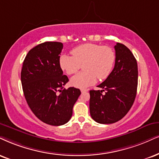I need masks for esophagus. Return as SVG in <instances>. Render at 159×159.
Segmentation results:
<instances>
[{
    "instance_id": "34e87169",
    "label": "esophagus",
    "mask_w": 159,
    "mask_h": 159,
    "mask_svg": "<svg viewBox=\"0 0 159 159\" xmlns=\"http://www.w3.org/2000/svg\"><path fill=\"white\" fill-rule=\"evenodd\" d=\"M86 91H88V89H81L82 93H83V92H86Z\"/></svg>"
}]
</instances>
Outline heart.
<instances>
[{"mask_svg": "<svg viewBox=\"0 0 159 159\" xmlns=\"http://www.w3.org/2000/svg\"><path fill=\"white\" fill-rule=\"evenodd\" d=\"M72 57L63 54L60 58V66L68 75L75 74L81 66L84 70L71 78L74 87L85 89L97 81L106 79L111 74L115 62L116 55L111 48L94 43H85L73 48Z\"/></svg>", "mask_w": 159, "mask_h": 159, "instance_id": "obj_1", "label": "heart"}]
</instances>
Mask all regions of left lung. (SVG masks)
I'll list each match as a JSON object with an SVG mask.
<instances>
[{
  "instance_id": "8db88e82",
  "label": "left lung",
  "mask_w": 159,
  "mask_h": 159,
  "mask_svg": "<svg viewBox=\"0 0 159 159\" xmlns=\"http://www.w3.org/2000/svg\"><path fill=\"white\" fill-rule=\"evenodd\" d=\"M114 68L103 83L102 90L90 91V113L100 124H112L123 118L134 102L138 85L136 58L125 45L114 46Z\"/></svg>"
}]
</instances>
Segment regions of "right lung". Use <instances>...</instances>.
Segmentation results:
<instances>
[{"label":"right lung","instance_id":"add662e5","mask_svg":"<svg viewBox=\"0 0 159 159\" xmlns=\"http://www.w3.org/2000/svg\"><path fill=\"white\" fill-rule=\"evenodd\" d=\"M63 45L45 42L29 51L21 70V83L27 104L33 113L46 124L60 126L71 118L73 107L81 93L64 85L68 78L60 66Z\"/></svg>","mask_w":159,"mask_h":159}]
</instances>
